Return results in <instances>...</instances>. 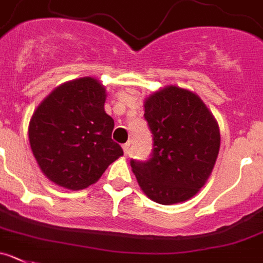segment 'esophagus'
<instances>
[{
	"instance_id": "obj_1",
	"label": "esophagus",
	"mask_w": 263,
	"mask_h": 263,
	"mask_svg": "<svg viewBox=\"0 0 263 263\" xmlns=\"http://www.w3.org/2000/svg\"><path fill=\"white\" fill-rule=\"evenodd\" d=\"M123 152H124V156H127L129 152V143H126L123 144Z\"/></svg>"
}]
</instances>
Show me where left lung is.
<instances>
[{"instance_id":"1","label":"left lung","mask_w":263,"mask_h":263,"mask_svg":"<svg viewBox=\"0 0 263 263\" xmlns=\"http://www.w3.org/2000/svg\"><path fill=\"white\" fill-rule=\"evenodd\" d=\"M153 153L131 161L140 188L152 201L174 205L192 198L209 179L220 146L217 119L190 89L167 85L144 102Z\"/></svg>"}]
</instances>
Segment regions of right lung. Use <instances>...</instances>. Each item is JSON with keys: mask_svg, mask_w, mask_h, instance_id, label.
Segmentation results:
<instances>
[{"mask_svg": "<svg viewBox=\"0 0 263 263\" xmlns=\"http://www.w3.org/2000/svg\"><path fill=\"white\" fill-rule=\"evenodd\" d=\"M106 89L95 78L66 82L51 90L32 114L28 139L44 175L60 187L79 191L101 178L123 156L104 109Z\"/></svg>", "mask_w": 263, "mask_h": 263, "instance_id": "1", "label": "right lung"}]
</instances>
